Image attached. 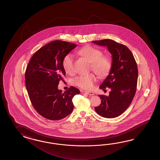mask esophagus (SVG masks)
I'll list each match as a JSON object with an SVG mask.
<instances>
[{
	"mask_svg": "<svg viewBox=\"0 0 160 160\" xmlns=\"http://www.w3.org/2000/svg\"><path fill=\"white\" fill-rule=\"evenodd\" d=\"M85 92V93H86L87 94L90 95V96H93V95H94V92H88V91H85V92Z\"/></svg>",
	"mask_w": 160,
	"mask_h": 160,
	"instance_id": "34e87169",
	"label": "esophagus"
}]
</instances>
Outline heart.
Returning <instances> with one entry per match:
<instances>
[{"instance_id":"b5f03b06","label":"heart","mask_w":160,"mask_h":160,"mask_svg":"<svg viewBox=\"0 0 160 160\" xmlns=\"http://www.w3.org/2000/svg\"><path fill=\"white\" fill-rule=\"evenodd\" d=\"M79 55L86 58L90 63L92 70L99 77H103L108 75L112 67V60L110 58L103 55L102 51L92 46H86L77 51ZM74 57L72 55L68 54L63 60V66L65 72L70 73L73 70ZM97 78L93 74L81 75L74 79L73 82L75 85L85 90H91Z\"/></svg>"}]
</instances>
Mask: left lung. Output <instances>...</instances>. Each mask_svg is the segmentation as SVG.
I'll return each mask as SVG.
<instances>
[{"label":"left lung","mask_w":160,"mask_h":160,"mask_svg":"<svg viewBox=\"0 0 160 160\" xmlns=\"http://www.w3.org/2000/svg\"><path fill=\"white\" fill-rule=\"evenodd\" d=\"M92 42L106 46L112 55V65L109 75L99 86L103 90L109 88L111 91L109 96L99 95L101 103L94 109L103 117L115 118L128 109L136 94L138 79L137 63L131 51L123 44L112 39Z\"/></svg>","instance_id":"8db88e82"}]
</instances>
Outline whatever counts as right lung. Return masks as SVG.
Returning a JSON list of instances; mask_svg holds the SVG:
<instances>
[{
	"mask_svg": "<svg viewBox=\"0 0 160 160\" xmlns=\"http://www.w3.org/2000/svg\"><path fill=\"white\" fill-rule=\"evenodd\" d=\"M77 46L68 42L52 41L36 51L27 65V92L34 109L45 118L59 120L73 110L72 99L80 91L71 86L62 92L58 85L66 75L63 58Z\"/></svg>",
	"mask_w": 160,
	"mask_h": 160,
	"instance_id": "add662e5",
	"label": "right lung"
}]
</instances>
